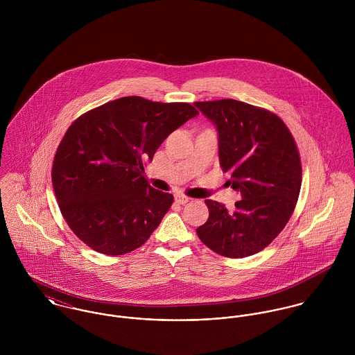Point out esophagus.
Segmentation results:
<instances>
[{
	"instance_id": "1",
	"label": "esophagus",
	"mask_w": 355,
	"mask_h": 355,
	"mask_svg": "<svg viewBox=\"0 0 355 355\" xmlns=\"http://www.w3.org/2000/svg\"><path fill=\"white\" fill-rule=\"evenodd\" d=\"M175 201H176V203H179V205H186V203L190 202V198L183 196V194H176L175 196Z\"/></svg>"
}]
</instances>
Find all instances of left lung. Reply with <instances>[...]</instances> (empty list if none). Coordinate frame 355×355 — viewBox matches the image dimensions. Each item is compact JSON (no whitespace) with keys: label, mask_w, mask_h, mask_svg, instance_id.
Returning <instances> with one entry per match:
<instances>
[{"label":"left lung","mask_w":355,"mask_h":355,"mask_svg":"<svg viewBox=\"0 0 355 355\" xmlns=\"http://www.w3.org/2000/svg\"><path fill=\"white\" fill-rule=\"evenodd\" d=\"M218 132V157L242 200L230 213L206 200L198 238L214 253L243 258L263 250L288 223L300 197L302 166L297 144L275 113L236 100L196 102Z\"/></svg>","instance_id":"left-lung-1"}]
</instances>
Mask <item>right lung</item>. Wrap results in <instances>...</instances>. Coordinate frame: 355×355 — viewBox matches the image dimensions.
<instances>
[{
	"instance_id": "1",
	"label": "right lung",
	"mask_w": 355,
	"mask_h": 355,
	"mask_svg": "<svg viewBox=\"0 0 355 355\" xmlns=\"http://www.w3.org/2000/svg\"><path fill=\"white\" fill-rule=\"evenodd\" d=\"M198 110L187 102L123 97L79 116L54 155L51 182L61 214L89 248L121 255L141 248L173 196L150 187L145 164Z\"/></svg>"
}]
</instances>
